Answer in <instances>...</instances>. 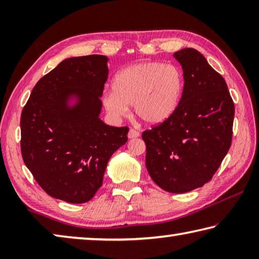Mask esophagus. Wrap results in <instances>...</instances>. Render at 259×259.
Listing matches in <instances>:
<instances>
[{
	"label": "esophagus",
	"mask_w": 259,
	"mask_h": 259,
	"mask_svg": "<svg viewBox=\"0 0 259 259\" xmlns=\"http://www.w3.org/2000/svg\"><path fill=\"white\" fill-rule=\"evenodd\" d=\"M139 131H137V130H135V129H130L129 130V134H128V138L129 139H133V138H137V137H139Z\"/></svg>",
	"instance_id": "1"
}]
</instances>
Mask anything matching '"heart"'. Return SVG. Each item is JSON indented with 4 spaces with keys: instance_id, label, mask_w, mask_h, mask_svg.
<instances>
[{
    "instance_id": "heart-1",
    "label": "heart",
    "mask_w": 259,
    "mask_h": 259,
    "mask_svg": "<svg viewBox=\"0 0 259 259\" xmlns=\"http://www.w3.org/2000/svg\"><path fill=\"white\" fill-rule=\"evenodd\" d=\"M184 74L176 65L144 61L122 69L113 78V91L105 93L104 108L114 119L129 113L145 123H163L176 112L184 91Z\"/></svg>"
}]
</instances>
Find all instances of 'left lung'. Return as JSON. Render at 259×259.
<instances>
[{
    "mask_svg": "<svg viewBox=\"0 0 259 259\" xmlns=\"http://www.w3.org/2000/svg\"><path fill=\"white\" fill-rule=\"evenodd\" d=\"M174 57L185 81L181 103L170 119L142 137L154 183L166 192L185 193L208 183L229 152L234 103L224 78L198 50L185 48Z\"/></svg>",
    "mask_w": 259,
    "mask_h": 259,
    "instance_id": "1",
    "label": "left lung"
}]
</instances>
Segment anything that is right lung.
<instances>
[{
	"instance_id": "right-lung-1",
	"label": "right lung",
	"mask_w": 259,
	"mask_h": 259,
	"mask_svg": "<svg viewBox=\"0 0 259 259\" xmlns=\"http://www.w3.org/2000/svg\"><path fill=\"white\" fill-rule=\"evenodd\" d=\"M108 58L72 57L35 84L21 112V155L43 190L68 203H84L103 184L128 126L99 119Z\"/></svg>"
}]
</instances>
